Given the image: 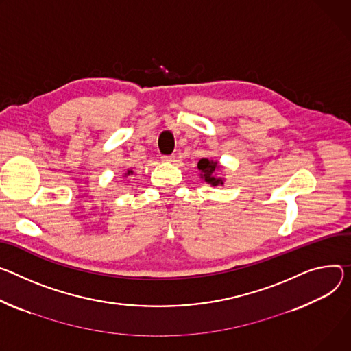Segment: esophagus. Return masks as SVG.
<instances>
[{
    "label": "esophagus",
    "mask_w": 351,
    "mask_h": 351,
    "mask_svg": "<svg viewBox=\"0 0 351 351\" xmlns=\"http://www.w3.org/2000/svg\"><path fill=\"white\" fill-rule=\"evenodd\" d=\"M161 159H162L164 162H172L173 159H175V156H173V155H162Z\"/></svg>",
    "instance_id": "esophagus-1"
}]
</instances>
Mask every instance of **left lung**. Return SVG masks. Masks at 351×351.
Here are the masks:
<instances>
[{
  "label": "left lung",
  "mask_w": 351,
  "mask_h": 351,
  "mask_svg": "<svg viewBox=\"0 0 351 351\" xmlns=\"http://www.w3.org/2000/svg\"><path fill=\"white\" fill-rule=\"evenodd\" d=\"M197 168L200 169V176L207 182V183H211L213 186H217V184H224L222 183V179H218L215 178V169L219 168L217 165V162H213V161H208V159L203 158L199 161L197 164Z\"/></svg>",
  "instance_id": "1"
}]
</instances>
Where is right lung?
Wrapping results in <instances>:
<instances>
[{"label":"right lung","mask_w":351,"mask_h":351,"mask_svg":"<svg viewBox=\"0 0 351 351\" xmlns=\"http://www.w3.org/2000/svg\"><path fill=\"white\" fill-rule=\"evenodd\" d=\"M129 173H132V171H129V172H127V175H129Z\"/></svg>","instance_id":"right-lung-1"}]
</instances>
